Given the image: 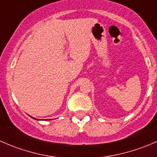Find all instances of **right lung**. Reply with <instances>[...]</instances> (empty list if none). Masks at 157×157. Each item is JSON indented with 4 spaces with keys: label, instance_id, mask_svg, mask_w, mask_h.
I'll list each match as a JSON object with an SVG mask.
<instances>
[{
    "label": "right lung",
    "instance_id": "right-lung-1",
    "mask_svg": "<svg viewBox=\"0 0 157 157\" xmlns=\"http://www.w3.org/2000/svg\"><path fill=\"white\" fill-rule=\"evenodd\" d=\"M30 117H32V116H30ZM32 118H34V119H36V120H37V121H39V120H40V119H37V118H33V117H32ZM49 120H51V119H49Z\"/></svg>",
    "mask_w": 157,
    "mask_h": 157
}]
</instances>
